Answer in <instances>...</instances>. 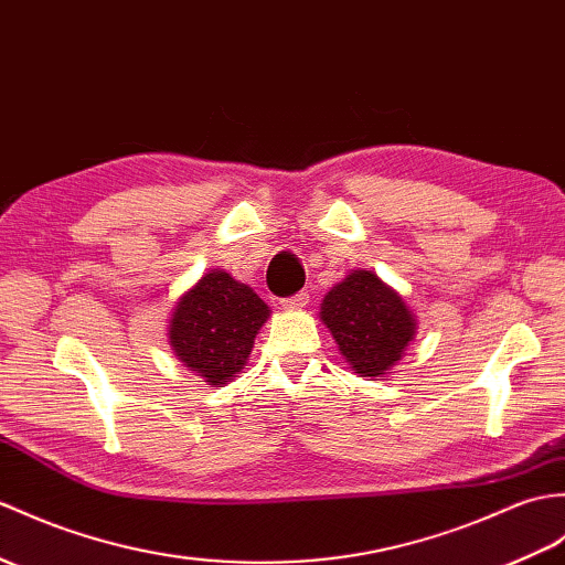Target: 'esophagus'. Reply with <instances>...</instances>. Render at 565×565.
I'll return each instance as SVG.
<instances>
[{
    "label": "esophagus",
    "mask_w": 565,
    "mask_h": 565,
    "mask_svg": "<svg viewBox=\"0 0 565 565\" xmlns=\"http://www.w3.org/2000/svg\"><path fill=\"white\" fill-rule=\"evenodd\" d=\"M308 300H310V294H308V291H298V294H294V296L284 298L281 306L288 308V310H300V308L308 306Z\"/></svg>",
    "instance_id": "34e87169"
}]
</instances>
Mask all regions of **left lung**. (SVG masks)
Instances as JSON below:
<instances>
[{"label": "left lung", "instance_id": "obj_1", "mask_svg": "<svg viewBox=\"0 0 565 565\" xmlns=\"http://www.w3.org/2000/svg\"><path fill=\"white\" fill-rule=\"evenodd\" d=\"M322 322L363 377L385 375L414 339V315L402 296L371 271H351L322 300Z\"/></svg>", "mask_w": 565, "mask_h": 565}]
</instances>
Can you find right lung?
<instances>
[{
	"label": "right lung",
	"mask_w": 565,
	"mask_h": 565,
	"mask_svg": "<svg viewBox=\"0 0 565 565\" xmlns=\"http://www.w3.org/2000/svg\"><path fill=\"white\" fill-rule=\"evenodd\" d=\"M267 318V303L250 286L212 271L180 298L170 320V347L209 385H226L243 371Z\"/></svg>",
	"instance_id": "add662e5"
}]
</instances>
